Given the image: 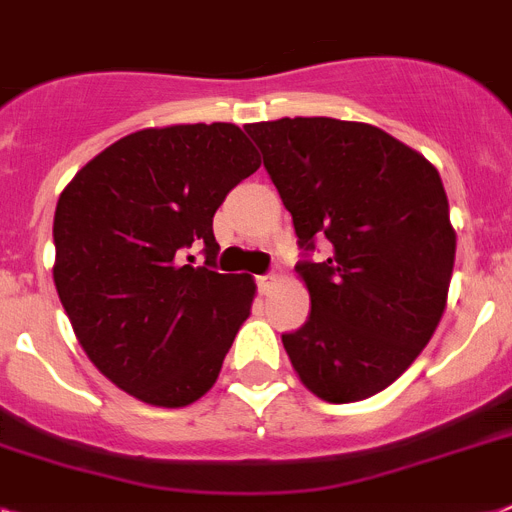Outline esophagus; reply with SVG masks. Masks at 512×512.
Wrapping results in <instances>:
<instances>
[{
  "instance_id": "obj_1",
  "label": "esophagus",
  "mask_w": 512,
  "mask_h": 512,
  "mask_svg": "<svg viewBox=\"0 0 512 512\" xmlns=\"http://www.w3.org/2000/svg\"><path fill=\"white\" fill-rule=\"evenodd\" d=\"M256 285H259L261 295H269L272 287L277 285V274H261V277H256Z\"/></svg>"
}]
</instances>
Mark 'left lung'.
<instances>
[{"label": "left lung", "instance_id": "8db88e82", "mask_svg": "<svg viewBox=\"0 0 512 512\" xmlns=\"http://www.w3.org/2000/svg\"><path fill=\"white\" fill-rule=\"evenodd\" d=\"M293 217L308 322L282 335L316 398L356 403L390 387L445 314L455 230L439 172L390 133L332 117L246 125Z\"/></svg>", "mask_w": 512, "mask_h": 512}]
</instances>
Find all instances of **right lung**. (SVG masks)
<instances>
[{"instance_id":"obj_1","label":"right lung","mask_w":512,"mask_h":512,"mask_svg":"<svg viewBox=\"0 0 512 512\" xmlns=\"http://www.w3.org/2000/svg\"><path fill=\"white\" fill-rule=\"evenodd\" d=\"M261 167L232 122L130 133L67 183L54 211V285L80 348L133 398L183 408L214 387L256 295L214 272L211 219ZM190 247L207 261L193 267Z\"/></svg>"}]
</instances>
